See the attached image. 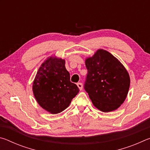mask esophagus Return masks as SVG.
Wrapping results in <instances>:
<instances>
[{"label": "esophagus", "instance_id": "34e87169", "mask_svg": "<svg viewBox=\"0 0 150 150\" xmlns=\"http://www.w3.org/2000/svg\"><path fill=\"white\" fill-rule=\"evenodd\" d=\"M77 86H78V87H79V89L81 91L83 89V84L81 83H77Z\"/></svg>", "mask_w": 150, "mask_h": 150}]
</instances>
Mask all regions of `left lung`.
Instances as JSON below:
<instances>
[{"label": "left lung", "mask_w": 150, "mask_h": 150, "mask_svg": "<svg viewBox=\"0 0 150 150\" xmlns=\"http://www.w3.org/2000/svg\"><path fill=\"white\" fill-rule=\"evenodd\" d=\"M85 65L84 88L94 106L105 112L117 109L126 99L130 83L122 64L109 52L98 50Z\"/></svg>", "instance_id": "8db88e82"}]
</instances>
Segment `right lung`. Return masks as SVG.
<instances>
[{
	"instance_id": "1",
	"label": "right lung",
	"mask_w": 150,
	"mask_h": 150,
	"mask_svg": "<svg viewBox=\"0 0 150 150\" xmlns=\"http://www.w3.org/2000/svg\"><path fill=\"white\" fill-rule=\"evenodd\" d=\"M79 89L70 81L65 60L50 57L35 76L33 92L39 105L52 114L59 113L69 106Z\"/></svg>"
}]
</instances>
